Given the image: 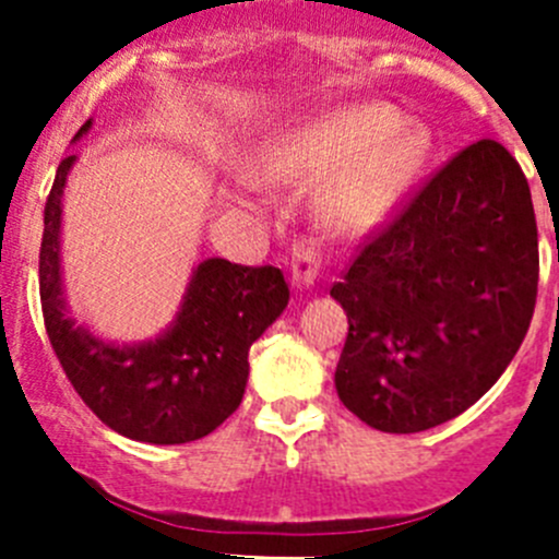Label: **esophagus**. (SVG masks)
I'll return each mask as SVG.
<instances>
[{
  "label": "esophagus",
  "mask_w": 559,
  "mask_h": 559,
  "mask_svg": "<svg viewBox=\"0 0 559 559\" xmlns=\"http://www.w3.org/2000/svg\"><path fill=\"white\" fill-rule=\"evenodd\" d=\"M319 270H322V259H319V248L311 237H300L295 242V259H292V278L297 286H311L317 281Z\"/></svg>",
  "instance_id": "obj_1"
}]
</instances>
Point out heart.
I'll return each instance as SVG.
<instances>
[{
    "instance_id": "1",
    "label": "heart",
    "mask_w": 559,
    "mask_h": 559,
    "mask_svg": "<svg viewBox=\"0 0 559 559\" xmlns=\"http://www.w3.org/2000/svg\"><path fill=\"white\" fill-rule=\"evenodd\" d=\"M431 139L384 103L338 108L317 119L306 133L273 158L284 177H324L322 213L338 229H366L382 218L409 188L429 158Z\"/></svg>"
}]
</instances>
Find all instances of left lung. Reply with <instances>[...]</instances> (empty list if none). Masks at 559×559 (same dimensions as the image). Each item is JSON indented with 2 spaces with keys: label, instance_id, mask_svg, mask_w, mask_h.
<instances>
[{
  "label": "left lung",
  "instance_id": "8db88e82",
  "mask_svg": "<svg viewBox=\"0 0 559 559\" xmlns=\"http://www.w3.org/2000/svg\"><path fill=\"white\" fill-rule=\"evenodd\" d=\"M538 270L527 177L500 142L480 139L371 231L330 289L349 319L338 399L388 435L462 415L522 346Z\"/></svg>",
  "mask_w": 559,
  "mask_h": 559
}]
</instances>
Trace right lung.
Instances as JSON below:
<instances>
[{"instance_id":"add662e5","label":"right lung","mask_w":559,"mask_h":559,"mask_svg":"<svg viewBox=\"0 0 559 559\" xmlns=\"http://www.w3.org/2000/svg\"><path fill=\"white\" fill-rule=\"evenodd\" d=\"M84 130L90 122L75 139ZM73 160L57 166L43 213L40 306L53 355L81 401L117 435L153 445L202 440L240 406L248 349L289 302L284 273L207 259L164 335L133 346L92 338L68 317L59 281V215Z\"/></svg>"}]
</instances>
